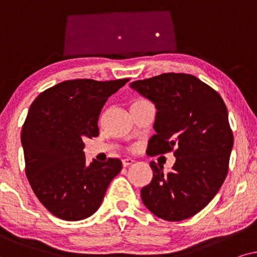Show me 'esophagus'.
Listing matches in <instances>:
<instances>
[{
  "label": "esophagus",
  "instance_id": "34e87169",
  "mask_svg": "<svg viewBox=\"0 0 257 257\" xmlns=\"http://www.w3.org/2000/svg\"><path fill=\"white\" fill-rule=\"evenodd\" d=\"M133 163H134V160H132V159L122 160V166L123 167H128V166H131V164H133Z\"/></svg>",
  "mask_w": 257,
  "mask_h": 257
}]
</instances>
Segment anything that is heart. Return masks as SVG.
<instances>
[{
  "label": "heart",
  "instance_id": "b5f03b06",
  "mask_svg": "<svg viewBox=\"0 0 257 257\" xmlns=\"http://www.w3.org/2000/svg\"><path fill=\"white\" fill-rule=\"evenodd\" d=\"M147 101L146 98H143V97H136V98H134V100L132 101V103H131V107H133V105H139V104H142V103H147Z\"/></svg>",
  "mask_w": 257,
  "mask_h": 257
}]
</instances>
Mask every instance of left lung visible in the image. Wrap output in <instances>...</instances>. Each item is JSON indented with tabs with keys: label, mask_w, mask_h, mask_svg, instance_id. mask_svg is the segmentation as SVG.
Segmentation results:
<instances>
[{
	"label": "left lung",
	"mask_w": 257,
	"mask_h": 257,
	"mask_svg": "<svg viewBox=\"0 0 257 257\" xmlns=\"http://www.w3.org/2000/svg\"><path fill=\"white\" fill-rule=\"evenodd\" d=\"M131 88L157 109L148 155L174 152L172 170L150 162L153 180L141 189L145 206L166 221H182L213 200L228 174L234 136L220 94L189 74L167 73Z\"/></svg>",
	"instance_id": "obj_1"
}]
</instances>
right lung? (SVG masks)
I'll list each match as a JSON object with an SVG mask.
<instances>
[{
  "instance_id": "obj_1",
  "label": "right lung",
  "mask_w": 257,
  "mask_h": 257,
  "mask_svg": "<svg viewBox=\"0 0 257 257\" xmlns=\"http://www.w3.org/2000/svg\"><path fill=\"white\" fill-rule=\"evenodd\" d=\"M128 81H64L30 105L21 134L26 175L40 202L56 217L78 221L91 216L121 172L118 159L88 166L83 140L98 136L102 108Z\"/></svg>"
}]
</instances>
